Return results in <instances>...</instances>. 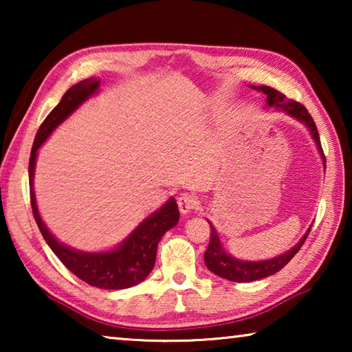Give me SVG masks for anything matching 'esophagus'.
<instances>
[{
	"label": "esophagus",
	"instance_id": "esophagus-1",
	"mask_svg": "<svg viewBox=\"0 0 352 352\" xmlns=\"http://www.w3.org/2000/svg\"><path fill=\"white\" fill-rule=\"evenodd\" d=\"M177 204H178V210H180L182 214H188L189 211H192V210H195V208H197L199 200L194 194L184 192V194L180 195V197H178Z\"/></svg>",
	"mask_w": 352,
	"mask_h": 352
}]
</instances>
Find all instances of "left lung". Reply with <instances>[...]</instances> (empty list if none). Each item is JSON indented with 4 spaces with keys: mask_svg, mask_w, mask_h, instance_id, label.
<instances>
[{
    "mask_svg": "<svg viewBox=\"0 0 352 352\" xmlns=\"http://www.w3.org/2000/svg\"><path fill=\"white\" fill-rule=\"evenodd\" d=\"M252 88L265 94L267 105L275 107L276 110H281L285 113V115L295 118L296 121L305 124V126L309 129V132H311L315 144L318 147L321 158H323V164L326 166L317 126H315L314 119L311 115H309L306 107L300 102H296L294 99H285V96L281 91H278L272 87L252 85ZM208 223L211 226V236H210V245H208L205 252V264L208 269L214 273V275H217L223 279H228V281H234V283H250V281H256V279H262L270 275H275L276 272L281 270L284 265H287L289 261L294 258L298 252H300L302 243H305V241L307 239L309 231H311V228H309L307 233L302 236V239L298 242L294 248L289 250L287 253L279 254L278 258H273L269 261H239L225 252L216 228H214L211 222Z\"/></svg>",
    "mask_w": 352,
    "mask_h": 352,
    "instance_id": "obj_1",
    "label": "left lung"
}]
</instances>
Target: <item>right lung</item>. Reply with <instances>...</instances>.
<instances>
[{
	"instance_id": "obj_1",
	"label": "right lung",
	"mask_w": 352,
	"mask_h": 352,
	"mask_svg": "<svg viewBox=\"0 0 352 352\" xmlns=\"http://www.w3.org/2000/svg\"><path fill=\"white\" fill-rule=\"evenodd\" d=\"M99 83L100 80L94 77L76 83L63 94L62 100L54 107V110L46 116L35 135L31 158H29V189H31L34 219L38 225L40 233L57 258L63 262V265L93 287L119 290L144 281L148 273L152 272L155 259H157L160 239L166 231L174 228L180 219L175 199L170 197L158 211L142 220L127 236V239H124L116 248L110 252L88 253L65 245L51 234V231L46 228L45 222L40 217L34 192V170L40 146L71 113H74L88 98L99 91Z\"/></svg>"
}]
</instances>
